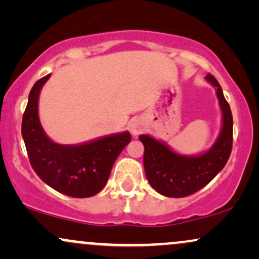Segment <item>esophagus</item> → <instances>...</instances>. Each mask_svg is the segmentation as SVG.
<instances>
[{
	"instance_id": "esophagus-1",
	"label": "esophagus",
	"mask_w": 259,
	"mask_h": 259,
	"mask_svg": "<svg viewBox=\"0 0 259 259\" xmlns=\"http://www.w3.org/2000/svg\"><path fill=\"white\" fill-rule=\"evenodd\" d=\"M142 127H144V124H142L139 119H134L129 123V129L133 135H139L140 132L142 130Z\"/></svg>"
}]
</instances>
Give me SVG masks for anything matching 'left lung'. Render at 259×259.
Wrapping results in <instances>:
<instances>
[{
	"label": "left lung",
	"instance_id": "1",
	"mask_svg": "<svg viewBox=\"0 0 259 259\" xmlns=\"http://www.w3.org/2000/svg\"><path fill=\"white\" fill-rule=\"evenodd\" d=\"M206 81L215 88L222 112V127L214 144L197 154H181L169 147L167 142L148 134L139 136L144 144V167L150 185L167 197H186L195 194L224 168L233 146V115L223 95L222 86L210 74Z\"/></svg>",
	"mask_w": 259,
	"mask_h": 259
}]
</instances>
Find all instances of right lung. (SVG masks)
<instances>
[{"label": "right lung", "instance_id": "add662e5", "mask_svg": "<svg viewBox=\"0 0 259 259\" xmlns=\"http://www.w3.org/2000/svg\"><path fill=\"white\" fill-rule=\"evenodd\" d=\"M51 74L37 80L29 94L22 136L35 173L56 191L85 198L105 187L112 167L132 141L129 132L111 134L76 145H61L45 133L38 118V97Z\"/></svg>", "mask_w": 259, "mask_h": 259}]
</instances>
